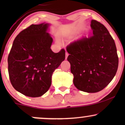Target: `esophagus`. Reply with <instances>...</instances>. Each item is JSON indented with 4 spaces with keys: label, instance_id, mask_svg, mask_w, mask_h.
<instances>
[{
    "label": "esophagus",
    "instance_id": "1",
    "mask_svg": "<svg viewBox=\"0 0 125 125\" xmlns=\"http://www.w3.org/2000/svg\"><path fill=\"white\" fill-rule=\"evenodd\" d=\"M65 58H66V59H67V56H69V54H68V53L67 52H66V53H65Z\"/></svg>",
    "mask_w": 125,
    "mask_h": 125
}]
</instances>
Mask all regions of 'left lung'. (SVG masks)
<instances>
[{
	"instance_id": "obj_1",
	"label": "left lung",
	"mask_w": 125,
	"mask_h": 125,
	"mask_svg": "<svg viewBox=\"0 0 125 125\" xmlns=\"http://www.w3.org/2000/svg\"><path fill=\"white\" fill-rule=\"evenodd\" d=\"M93 35L71 43L66 48L67 61L77 89L96 93L108 85L115 76L119 59L114 40L104 25L90 24Z\"/></svg>"
}]
</instances>
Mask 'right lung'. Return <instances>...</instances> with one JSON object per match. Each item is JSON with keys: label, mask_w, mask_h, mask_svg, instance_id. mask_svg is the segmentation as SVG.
I'll list each match as a JSON object with an SVG mask.
<instances>
[{"label": "right lung", "mask_w": 125, "mask_h": 125, "mask_svg": "<svg viewBox=\"0 0 125 125\" xmlns=\"http://www.w3.org/2000/svg\"><path fill=\"white\" fill-rule=\"evenodd\" d=\"M50 25H31L16 37L9 54L8 72L13 87L29 97H39L49 90L52 76L65 59L62 49L54 53Z\"/></svg>", "instance_id": "1"}]
</instances>
